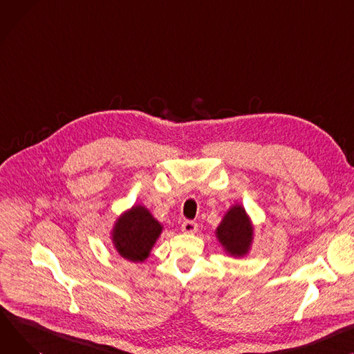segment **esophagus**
Returning a JSON list of instances; mask_svg holds the SVG:
<instances>
[{
  "mask_svg": "<svg viewBox=\"0 0 354 354\" xmlns=\"http://www.w3.org/2000/svg\"><path fill=\"white\" fill-rule=\"evenodd\" d=\"M196 229H198V223L196 222H194V221H185L183 223H182V230L185 232V233H194V232H196Z\"/></svg>",
  "mask_w": 354,
  "mask_h": 354,
  "instance_id": "esophagus-1",
  "label": "esophagus"
}]
</instances>
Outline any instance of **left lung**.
Returning <instances> with one entry per match:
<instances>
[{
    "label": "left lung",
    "mask_w": 354,
    "mask_h": 354,
    "mask_svg": "<svg viewBox=\"0 0 354 354\" xmlns=\"http://www.w3.org/2000/svg\"><path fill=\"white\" fill-rule=\"evenodd\" d=\"M253 227L242 206H233L225 215L216 234L219 242L233 256H243L250 246Z\"/></svg>",
    "instance_id": "8db88e82"
}]
</instances>
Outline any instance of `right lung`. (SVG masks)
<instances>
[{
  "label": "right lung",
  "instance_id": "right-lung-1",
  "mask_svg": "<svg viewBox=\"0 0 354 354\" xmlns=\"http://www.w3.org/2000/svg\"><path fill=\"white\" fill-rule=\"evenodd\" d=\"M162 226L144 206H133L116 222L112 233L113 245L122 257L142 262L158 239Z\"/></svg>",
  "mask_w": 354,
  "mask_h": 354
}]
</instances>
